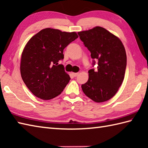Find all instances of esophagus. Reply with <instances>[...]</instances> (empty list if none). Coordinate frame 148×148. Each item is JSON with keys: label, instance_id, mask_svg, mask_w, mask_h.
<instances>
[{"label": "esophagus", "instance_id": "obj_1", "mask_svg": "<svg viewBox=\"0 0 148 148\" xmlns=\"http://www.w3.org/2000/svg\"><path fill=\"white\" fill-rule=\"evenodd\" d=\"M78 74H79V73H78V72H72V75H73L74 77L77 76Z\"/></svg>", "mask_w": 148, "mask_h": 148}]
</instances>
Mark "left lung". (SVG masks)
I'll return each instance as SVG.
<instances>
[{
  "instance_id": "1",
  "label": "left lung",
  "mask_w": 148,
  "mask_h": 148,
  "mask_svg": "<svg viewBox=\"0 0 148 148\" xmlns=\"http://www.w3.org/2000/svg\"><path fill=\"white\" fill-rule=\"evenodd\" d=\"M91 53L93 66L98 60L97 71L89 70V77L81 85L83 92L96 102L111 99L124 79L127 67L125 47L118 37L101 27L77 33Z\"/></svg>"
}]
</instances>
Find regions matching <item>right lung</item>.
<instances>
[{"label": "right lung", "mask_w": 148, "mask_h": 148, "mask_svg": "<svg viewBox=\"0 0 148 148\" xmlns=\"http://www.w3.org/2000/svg\"><path fill=\"white\" fill-rule=\"evenodd\" d=\"M77 37L74 32L47 28L27 43L21 54V76L34 95L50 100L63 92L71 78L58 62L64 58L65 47Z\"/></svg>", "instance_id": "add662e5"}]
</instances>
